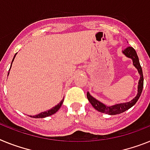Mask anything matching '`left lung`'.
<instances>
[{
	"label": "left lung",
	"instance_id": "left-lung-1",
	"mask_svg": "<svg viewBox=\"0 0 150 150\" xmlns=\"http://www.w3.org/2000/svg\"><path fill=\"white\" fill-rule=\"evenodd\" d=\"M123 53L125 54L127 57H130L133 60V63H134V65L135 66L137 69L138 70V72H139V75H140V79L139 80V85H138V93L137 95V96L132 99L129 102H125V103H121V104H117L115 105L112 106H106L105 105L102 104L100 102H98V100H96V98H93V96H91L89 93H87V98L89 99V102L91 103V105L93 106V108H96L97 111L98 112H102V113L108 114V115H117V114H121L123 113L124 112L128 110L129 108H130L132 106H134V105L136 104L137 102L139 99V96L142 93V91H143V70H142V67L140 66V64H139V58H138L137 54L136 51L134 50V48L132 47H128L126 49H125L123 51Z\"/></svg>",
	"mask_w": 150,
	"mask_h": 150
}]
</instances>
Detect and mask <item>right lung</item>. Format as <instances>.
Here are the masks:
<instances>
[{"label": "right lung", "mask_w": 150, "mask_h": 150, "mask_svg": "<svg viewBox=\"0 0 150 150\" xmlns=\"http://www.w3.org/2000/svg\"><path fill=\"white\" fill-rule=\"evenodd\" d=\"M16 54L14 55L13 58L12 62H13V60H14V58H15V56H16ZM11 64H12V63H11ZM10 69H11V68H10ZM63 102H64V99H63V100H61V102H60L59 104L57 105H56L55 107H54V108H52V109L48 110V112H42V113L38 114V115H35V116H33V117H35V118H42V117H48V116H50V115H53V114L56 113V112H57V111L59 110V108H61V106L62 105ZM30 117H32V116H30Z\"/></svg>", "instance_id": "obj_1"}]
</instances>
